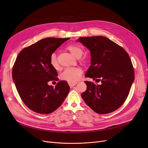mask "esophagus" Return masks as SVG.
I'll return each mask as SVG.
<instances>
[{
  "label": "esophagus",
  "mask_w": 148,
  "mask_h": 148,
  "mask_svg": "<svg viewBox=\"0 0 148 148\" xmlns=\"http://www.w3.org/2000/svg\"><path fill=\"white\" fill-rule=\"evenodd\" d=\"M68 84H69V86L71 87V88H72V87H73L74 85H75L76 84H77V83H68Z\"/></svg>",
  "instance_id": "esophagus-1"
}]
</instances>
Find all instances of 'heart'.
<instances>
[{
	"label": "heart",
	"mask_w": 148,
	"mask_h": 148,
	"mask_svg": "<svg viewBox=\"0 0 148 148\" xmlns=\"http://www.w3.org/2000/svg\"><path fill=\"white\" fill-rule=\"evenodd\" d=\"M66 49L74 56L77 58L80 57L84 52L82 46L77 45V44L70 45L66 47ZM82 62L84 64H87L90 62V60L88 58L85 57L82 60ZM49 63L55 69L58 70L60 68V65L56 55L55 53L51 55L50 59H49ZM82 72V69L79 67L69 68H66L63 71L61 75H60V77L62 80L67 81L69 83H75L80 79Z\"/></svg>",
	"instance_id": "b5f03b06"
}]
</instances>
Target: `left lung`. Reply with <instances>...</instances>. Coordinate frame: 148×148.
I'll return each mask as SVG.
<instances>
[{
    "label": "left lung",
    "instance_id": "8db88e82",
    "mask_svg": "<svg viewBox=\"0 0 148 148\" xmlns=\"http://www.w3.org/2000/svg\"><path fill=\"white\" fill-rule=\"evenodd\" d=\"M91 53V65L86 77L96 80L100 85L85 81L86 90L82 97L92 110L98 114L113 112L126 100L134 80V70L124 49L116 43L102 36L80 37Z\"/></svg>",
    "mask_w": 148,
    "mask_h": 148
}]
</instances>
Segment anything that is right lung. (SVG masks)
<instances>
[{"label": "right lung", "mask_w": 148, "mask_h": 148, "mask_svg": "<svg viewBox=\"0 0 148 148\" xmlns=\"http://www.w3.org/2000/svg\"><path fill=\"white\" fill-rule=\"evenodd\" d=\"M70 38H47L25 47L16 59L12 77L22 101L30 110L49 114L62 104L70 90L61 80L55 88L49 81L57 80L58 74L49 63L51 55Z\"/></svg>", "instance_id": "right-lung-1"}]
</instances>
